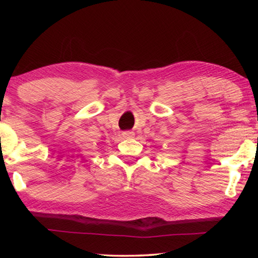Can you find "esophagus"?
I'll return each mask as SVG.
<instances>
[{
    "mask_svg": "<svg viewBox=\"0 0 258 258\" xmlns=\"http://www.w3.org/2000/svg\"><path fill=\"white\" fill-rule=\"evenodd\" d=\"M121 137L124 139H130L134 137V133L131 132V131H125V132H121Z\"/></svg>",
    "mask_w": 258,
    "mask_h": 258,
    "instance_id": "esophagus-1",
    "label": "esophagus"
}]
</instances>
